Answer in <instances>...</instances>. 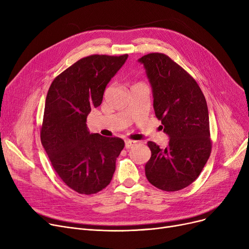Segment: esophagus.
<instances>
[{
    "label": "esophagus",
    "instance_id": "esophagus-1",
    "mask_svg": "<svg viewBox=\"0 0 249 249\" xmlns=\"http://www.w3.org/2000/svg\"><path fill=\"white\" fill-rule=\"evenodd\" d=\"M135 144H136V142L133 141V140H129V139L125 140V148H126V149L132 148Z\"/></svg>",
    "mask_w": 249,
    "mask_h": 249
}]
</instances>
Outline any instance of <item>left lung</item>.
<instances>
[{"label": "left lung", "mask_w": 249, "mask_h": 249, "mask_svg": "<svg viewBox=\"0 0 249 249\" xmlns=\"http://www.w3.org/2000/svg\"><path fill=\"white\" fill-rule=\"evenodd\" d=\"M139 61L152 87L155 116L169 136L164 149L147 142L145 175L160 190L179 191L197 179L211 154L207 102L195 78L166 54L152 52Z\"/></svg>", "instance_id": "obj_1"}]
</instances>
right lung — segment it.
Instances as JSON below:
<instances>
[{
	"label": "right lung",
	"instance_id": "obj_1",
	"mask_svg": "<svg viewBox=\"0 0 249 249\" xmlns=\"http://www.w3.org/2000/svg\"><path fill=\"white\" fill-rule=\"evenodd\" d=\"M128 54H93L81 58L51 83L45 101L40 139L55 173L71 190L96 194L113 178L124 148L119 137L91 134L87 117L102 104L106 86Z\"/></svg>",
	"mask_w": 249,
	"mask_h": 249
}]
</instances>
